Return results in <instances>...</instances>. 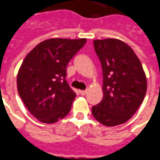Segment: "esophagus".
Wrapping results in <instances>:
<instances>
[{"label": "esophagus", "instance_id": "34e87169", "mask_svg": "<svg viewBox=\"0 0 160 160\" xmlns=\"http://www.w3.org/2000/svg\"><path fill=\"white\" fill-rule=\"evenodd\" d=\"M79 92H80V94H81V95H82V96H83V95H85V94L87 93V91H86V90H81Z\"/></svg>", "mask_w": 160, "mask_h": 160}]
</instances>
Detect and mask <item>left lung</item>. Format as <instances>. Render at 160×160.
I'll list each match as a JSON object with an SVG mask.
<instances>
[{"mask_svg": "<svg viewBox=\"0 0 160 160\" xmlns=\"http://www.w3.org/2000/svg\"><path fill=\"white\" fill-rule=\"evenodd\" d=\"M103 71V99L93 106V117L105 126L126 122L144 98L147 81L132 48L119 39L93 41Z\"/></svg>", "mask_w": 160, "mask_h": 160, "instance_id": "left-lung-1", "label": "left lung"}]
</instances>
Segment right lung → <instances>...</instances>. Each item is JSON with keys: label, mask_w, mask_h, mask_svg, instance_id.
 <instances>
[{"label": "right lung", "mask_w": 160, "mask_h": 160, "mask_svg": "<svg viewBox=\"0 0 160 160\" xmlns=\"http://www.w3.org/2000/svg\"><path fill=\"white\" fill-rule=\"evenodd\" d=\"M85 43V38H50L23 60L18 75V93L40 122H56L70 111L77 94L65 79L67 65Z\"/></svg>", "instance_id": "right-lung-1"}]
</instances>
